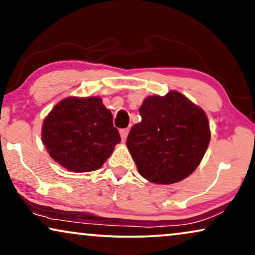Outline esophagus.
Masks as SVG:
<instances>
[{
	"label": "esophagus",
	"mask_w": 255,
	"mask_h": 255,
	"mask_svg": "<svg viewBox=\"0 0 255 255\" xmlns=\"http://www.w3.org/2000/svg\"><path fill=\"white\" fill-rule=\"evenodd\" d=\"M120 133H121V138H122V140L125 141V140H127L128 134V128H122V130L120 131Z\"/></svg>",
	"instance_id": "obj_1"
}]
</instances>
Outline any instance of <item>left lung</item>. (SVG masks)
Returning <instances> with one entry per match:
<instances>
[{
    "mask_svg": "<svg viewBox=\"0 0 255 255\" xmlns=\"http://www.w3.org/2000/svg\"><path fill=\"white\" fill-rule=\"evenodd\" d=\"M141 122L132 127L127 146L138 172L149 182L170 184L189 176L203 159L210 128L203 110L172 90L146 97Z\"/></svg>",
    "mask_w": 255,
    "mask_h": 255,
    "instance_id": "obj_1",
    "label": "left lung"
}]
</instances>
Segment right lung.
I'll list each match as a JSON object with an SVG mask.
<instances>
[{"label": "right lung", "instance_id": "add662e5", "mask_svg": "<svg viewBox=\"0 0 255 255\" xmlns=\"http://www.w3.org/2000/svg\"><path fill=\"white\" fill-rule=\"evenodd\" d=\"M41 138L51 158L75 173L101 168L121 142L113 114L99 96L60 101L44 120Z\"/></svg>", "mask_w": 255, "mask_h": 255}]
</instances>
